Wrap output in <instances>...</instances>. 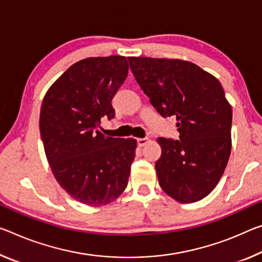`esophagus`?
<instances>
[{
    "mask_svg": "<svg viewBox=\"0 0 262 262\" xmlns=\"http://www.w3.org/2000/svg\"><path fill=\"white\" fill-rule=\"evenodd\" d=\"M149 142V139L148 138H142V139H138V144L139 147H143L146 146V144Z\"/></svg>",
    "mask_w": 262,
    "mask_h": 262,
    "instance_id": "34e87169",
    "label": "esophagus"
}]
</instances>
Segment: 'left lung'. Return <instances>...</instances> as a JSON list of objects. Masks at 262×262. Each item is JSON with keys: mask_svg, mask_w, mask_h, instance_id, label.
Returning a JSON list of instances; mask_svg holds the SVG:
<instances>
[{"mask_svg": "<svg viewBox=\"0 0 262 262\" xmlns=\"http://www.w3.org/2000/svg\"><path fill=\"white\" fill-rule=\"evenodd\" d=\"M128 61L156 111L177 120L180 140L157 139L160 186L180 203L201 201L218 184L231 154L232 108L222 84L190 61L149 57Z\"/></svg>", "mask_w": 262, "mask_h": 262, "instance_id": "8db88e82", "label": "left lung"}]
</instances>
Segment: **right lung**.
Here are the masks:
<instances>
[{
	"label": "right lung",
	"instance_id": "add662e5",
	"mask_svg": "<svg viewBox=\"0 0 262 262\" xmlns=\"http://www.w3.org/2000/svg\"><path fill=\"white\" fill-rule=\"evenodd\" d=\"M126 57L79 60L53 82L43 99L39 129L47 159L59 185L76 201L101 206L127 188L136 140L99 132L114 118L112 99L128 74Z\"/></svg>",
	"mask_w": 262,
	"mask_h": 262
}]
</instances>
